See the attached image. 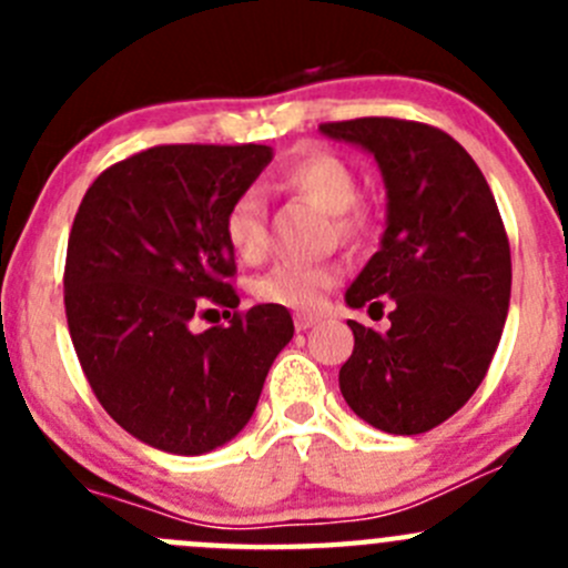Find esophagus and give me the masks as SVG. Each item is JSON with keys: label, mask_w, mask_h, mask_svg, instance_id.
Returning a JSON list of instances; mask_svg holds the SVG:
<instances>
[{"label": "esophagus", "mask_w": 568, "mask_h": 568, "mask_svg": "<svg viewBox=\"0 0 568 568\" xmlns=\"http://www.w3.org/2000/svg\"><path fill=\"white\" fill-rule=\"evenodd\" d=\"M316 321H318V316H313V313H296L294 326H296V329H311Z\"/></svg>", "instance_id": "esophagus-1"}]
</instances>
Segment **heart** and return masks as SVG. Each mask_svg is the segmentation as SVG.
I'll use <instances>...</instances> for the list:
<instances>
[{"label": "heart", "instance_id": "obj_1", "mask_svg": "<svg viewBox=\"0 0 568 568\" xmlns=\"http://www.w3.org/2000/svg\"><path fill=\"white\" fill-rule=\"evenodd\" d=\"M272 183L285 192L302 194L332 214V227L341 242H359L371 227V209L357 200L354 168L324 145H302L280 162ZM227 247L244 263L263 261L268 247L266 205L255 189H244L227 205L222 220ZM337 268L332 263L283 261L252 280V296L263 305L288 311H316L326 291L335 285Z\"/></svg>", "mask_w": 568, "mask_h": 568}]
</instances>
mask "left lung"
Segmentation results:
<instances>
[{"label":"left lung","mask_w":568,"mask_h":568,"mask_svg":"<svg viewBox=\"0 0 568 568\" xmlns=\"http://www.w3.org/2000/svg\"><path fill=\"white\" fill-rule=\"evenodd\" d=\"M374 153L387 189L382 247L346 291L348 307H385L390 329L348 321L346 404L387 434H423L478 390L511 300V247L478 164L445 131L398 118L321 123Z\"/></svg>","instance_id":"obj_1"}]
</instances>
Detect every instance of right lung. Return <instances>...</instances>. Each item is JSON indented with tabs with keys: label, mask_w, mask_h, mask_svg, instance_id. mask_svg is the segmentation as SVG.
I'll return each mask as SVG.
<instances>
[{
	"label": "right lung",
	"mask_w": 568,
	"mask_h": 568,
	"mask_svg": "<svg viewBox=\"0 0 568 568\" xmlns=\"http://www.w3.org/2000/svg\"><path fill=\"white\" fill-rule=\"evenodd\" d=\"M268 162L252 142L156 145L106 168L79 205L62 277L73 348L109 417L151 448L200 456L236 437L294 337L285 307L236 311L222 233ZM216 306L232 321L194 333Z\"/></svg>",
	"instance_id": "obj_1"
}]
</instances>
